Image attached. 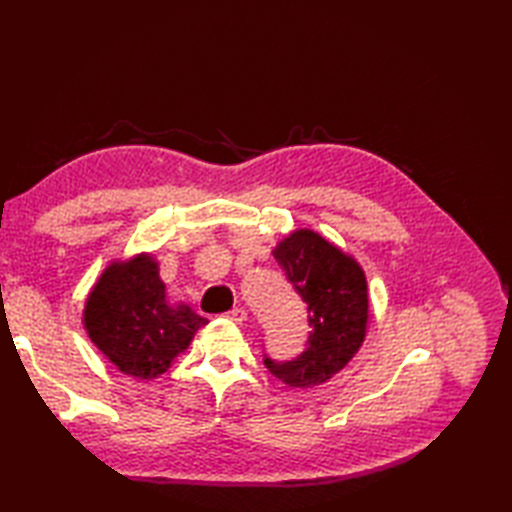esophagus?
<instances>
[{
	"label": "esophagus",
	"mask_w": 512,
	"mask_h": 512,
	"mask_svg": "<svg viewBox=\"0 0 512 512\" xmlns=\"http://www.w3.org/2000/svg\"><path fill=\"white\" fill-rule=\"evenodd\" d=\"M226 319H231L235 323H244L248 319V312L244 308H233L231 312H226Z\"/></svg>",
	"instance_id": "esophagus-1"
}]
</instances>
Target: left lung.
I'll return each mask as SVG.
<instances>
[{
	"instance_id": "obj_1",
	"label": "left lung",
	"mask_w": 512,
	"mask_h": 512,
	"mask_svg": "<svg viewBox=\"0 0 512 512\" xmlns=\"http://www.w3.org/2000/svg\"><path fill=\"white\" fill-rule=\"evenodd\" d=\"M277 264L308 306L306 350L292 361L264 354V365L290 387L330 380L358 352L367 328V281L361 266L312 231H295L275 248Z\"/></svg>"
}]
</instances>
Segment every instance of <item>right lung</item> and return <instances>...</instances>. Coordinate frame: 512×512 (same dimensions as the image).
I'll return each instance as SVG.
<instances>
[{"label": "right lung", "mask_w": 512, "mask_h": 512, "mask_svg": "<svg viewBox=\"0 0 512 512\" xmlns=\"http://www.w3.org/2000/svg\"><path fill=\"white\" fill-rule=\"evenodd\" d=\"M204 323L187 306H169L151 257L107 268L85 303V328L94 345L136 378L165 374Z\"/></svg>", "instance_id": "right-lung-1"}]
</instances>
